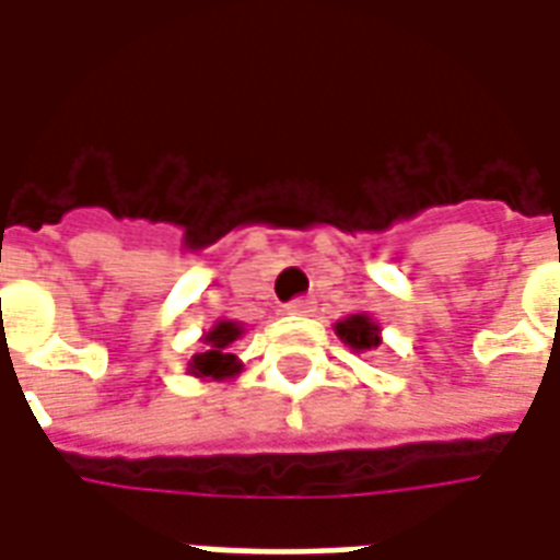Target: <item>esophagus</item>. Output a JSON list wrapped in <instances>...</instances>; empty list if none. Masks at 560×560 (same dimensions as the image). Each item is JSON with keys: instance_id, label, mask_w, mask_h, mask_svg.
I'll return each mask as SVG.
<instances>
[{"instance_id": "esophagus-1", "label": "esophagus", "mask_w": 560, "mask_h": 560, "mask_svg": "<svg viewBox=\"0 0 560 560\" xmlns=\"http://www.w3.org/2000/svg\"><path fill=\"white\" fill-rule=\"evenodd\" d=\"M284 312H288V315H312V312H315V303H312L308 296H296V300H291V303L284 305Z\"/></svg>"}]
</instances>
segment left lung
Listing matches in <instances>:
<instances>
[{
	"mask_svg": "<svg viewBox=\"0 0 560 560\" xmlns=\"http://www.w3.org/2000/svg\"><path fill=\"white\" fill-rule=\"evenodd\" d=\"M339 336L345 345H351L353 351H372L381 345L377 339V324L369 315H351L348 320H341Z\"/></svg>",
	"mask_w": 560,
	"mask_h": 560,
	"instance_id": "1",
	"label": "left lung"
}]
</instances>
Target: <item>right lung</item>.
I'll list each match as a JSON object with an SVG mask.
<instances>
[{
    "mask_svg": "<svg viewBox=\"0 0 560 560\" xmlns=\"http://www.w3.org/2000/svg\"><path fill=\"white\" fill-rule=\"evenodd\" d=\"M243 336V327L233 320H219L207 332V348L197 353L191 363V375L197 377H228L236 372V357H233V341Z\"/></svg>",
    "mask_w": 560,
    "mask_h": 560,
    "instance_id": "right-lung-1",
    "label": "right lung"
}]
</instances>
